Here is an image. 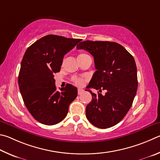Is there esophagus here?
<instances>
[{"mask_svg": "<svg viewBox=\"0 0 160 160\" xmlns=\"http://www.w3.org/2000/svg\"><path fill=\"white\" fill-rule=\"evenodd\" d=\"M83 92V90L82 88H78V95H81Z\"/></svg>", "mask_w": 160, "mask_h": 160, "instance_id": "34e87169", "label": "esophagus"}]
</instances>
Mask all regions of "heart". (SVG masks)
I'll return each instance as SVG.
<instances>
[{
  "label": "heart",
  "instance_id": "obj_1",
  "mask_svg": "<svg viewBox=\"0 0 160 160\" xmlns=\"http://www.w3.org/2000/svg\"><path fill=\"white\" fill-rule=\"evenodd\" d=\"M86 56H88V55L86 54V53H81V54L78 55V59L83 58L84 57H86ZM72 82L74 83V84L77 85V86H82L83 84V83H84V81H83V79H82V78H78V77H73Z\"/></svg>",
  "mask_w": 160,
  "mask_h": 160
}]
</instances>
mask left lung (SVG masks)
I'll use <instances>...</instances> for the list:
<instances>
[{
    "instance_id": "1",
    "label": "left lung",
    "mask_w": 160,
    "mask_h": 160,
    "mask_svg": "<svg viewBox=\"0 0 160 160\" xmlns=\"http://www.w3.org/2000/svg\"><path fill=\"white\" fill-rule=\"evenodd\" d=\"M83 49L93 56L94 73L86 91L92 95L86 106L89 122L100 128H108L121 122L132 105L138 88L137 68L134 58L122 45L110 41L81 42ZM106 91L96 94L89 88Z\"/></svg>"
}]
</instances>
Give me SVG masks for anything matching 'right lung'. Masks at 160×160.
<instances>
[{
	"mask_svg": "<svg viewBox=\"0 0 160 160\" xmlns=\"http://www.w3.org/2000/svg\"><path fill=\"white\" fill-rule=\"evenodd\" d=\"M81 41L47 35L24 53L18 77L19 91L27 110L41 124L60 122L77 96V88L71 84L61 88V91H56L54 74L60 72L64 55Z\"/></svg>",
	"mask_w": 160,
	"mask_h": 160,
	"instance_id": "add662e5",
	"label": "right lung"
}]
</instances>
